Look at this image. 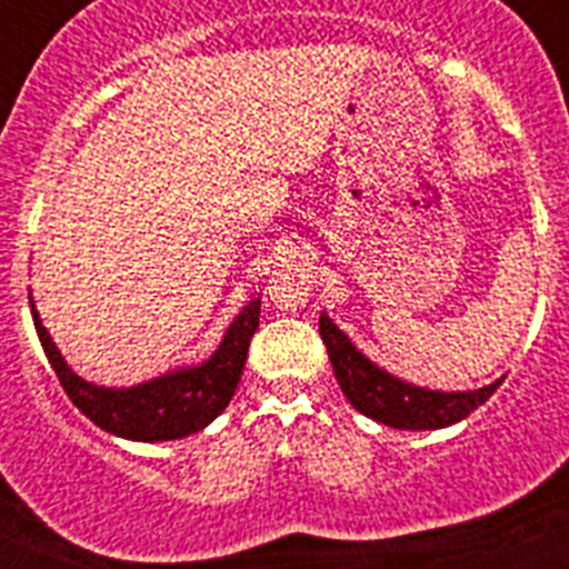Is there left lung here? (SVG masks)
Returning <instances> with one entry per match:
<instances>
[{"mask_svg": "<svg viewBox=\"0 0 569 569\" xmlns=\"http://www.w3.org/2000/svg\"><path fill=\"white\" fill-rule=\"evenodd\" d=\"M319 333L328 347L336 381L347 401L361 416L393 430H441V427L456 425L467 419L476 407L485 405L505 379L501 376L476 390H433V387L399 379L373 359H367L350 341V336L330 319L328 310H321L319 316Z\"/></svg>", "mask_w": 569, "mask_h": 569, "instance_id": "1", "label": "left lung"}]
</instances>
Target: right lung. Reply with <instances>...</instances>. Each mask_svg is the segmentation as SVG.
Instances as JSON below:
<instances>
[{"label":"right lung","instance_id":"obj_1","mask_svg":"<svg viewBox=\"0 0 569 569\" xmlns=\"http://www.w3.org/2000/svg\"><path fill=\"white\" fill-rule=\"evenodd\" d=\"M261 299L244 301V308L233 316L222 341L213 353L193 365H176L164 373L128 387H104L88 381L64 361L57 341L50 339L42 325L33 293H30V316L37 325L39 341L44 347L53 373L62 381L70 401L108 433L128 441H173L193 436L210 425L233 399L241 370L248 361V347L259 328Z\"/></svg>","mask_w":569,"mask_h":569}]
</instances>
